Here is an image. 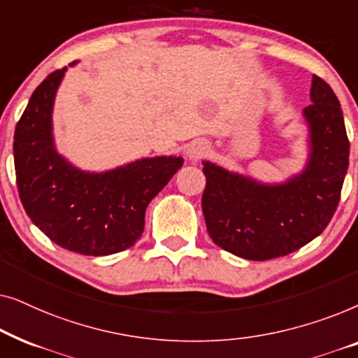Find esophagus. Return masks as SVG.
Masks as SVG:
<instances>
[{"label": "esophagus", "instance_id": "esophagus-1", "mask_svg": "<svg viewBox=\"0 0 358 358\" xmlns=\"http://www.w3.org/2000/svg\"><path fill=\"white\" fill-rule=\"evenodd\" d=\"M207 153H208V146L205 143H200V141H195V143L190 145L189 150H187V156L194 161L200 159L202 156H205Z\"/></svg>", "mask_w": 358, "mask_h": 358}]
</instances>
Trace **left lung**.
<instances>
[{
    "instance_id": "8db88e82",
    "label": "left lung",
    "mask_w": 358,
    "mask_h": 358,
    "mask_svg": "<svg viewBox=\"0 0 358 358\" xmlns=\"http://www.w3.org/2000/svg\"><path fill=\"white\" fill-rule=\"evenodd\" d=\"M310 158L283 184H262L202 161V210L213 243L234 256L267 261L287 256L324 231L341 200L349 168V138L334 91L313 75Z\"/></svg>"
}]
</instances>
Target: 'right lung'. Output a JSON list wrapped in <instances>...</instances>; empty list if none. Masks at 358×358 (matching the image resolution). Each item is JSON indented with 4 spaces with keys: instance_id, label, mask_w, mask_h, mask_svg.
<instances>
[{
    "instance_id": "add662e5",
    "label": "right lung",
    "mask_w": 358,
    "mask_h": 358,
    "mask_svg": "<svg viewBox=\"0 0 358 358\" xmlns=\"http://www.w3.org/2000/svg\"><path fill=\"white\" fill-rule=\"evenodd\" d=\"M75 65V62L71 63ZM66 66L32 92L14 131L19 199L32 223L58 246L85 256H109L138 241L153 197L180 169V156L134 161L106 173H86L57 153L53 101Z\"/></svg>"
}]
</instances>
